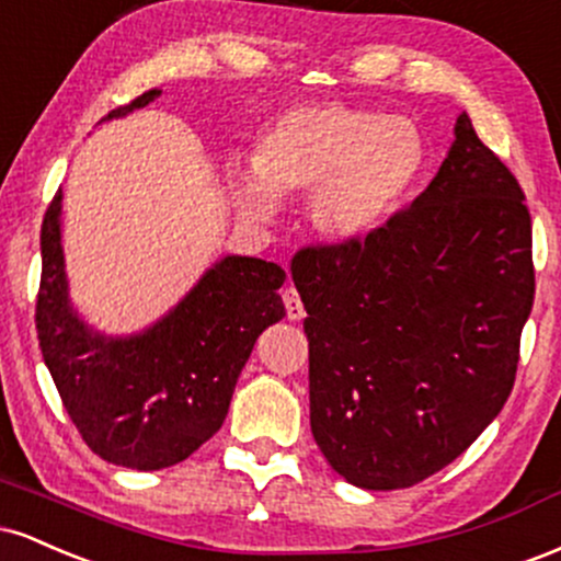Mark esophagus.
<instances>
[{
  "instance_id": "34e87169",
  "label": "esophagus",
  "mask_w": 561,
  "mask_h": 561,
  "mask_svg": "<svg viewBox=\"0 0 561 561\" xmlns=\"http://www.w3.org/2000/svg\"><path fill=\"white\" fill-rule=\"evenodd\" d=\"M282 300H285L287 319H289V321H300L302 317H306V308H302V300H300L298 289H295V287H285V293H282Z\"/></svg>"
}]
</instances>
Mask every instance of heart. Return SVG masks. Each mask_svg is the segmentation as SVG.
Masks as SVG:
<instances>
[{
  "label": "heart",
  "mask_w": 561,
  "mask_h": 561,
  "mask_svg": "<svg viewBox=\"0 0 561 561\" xmlns=\"http://www.w3.org/2000/svg\"><path fill=\"white\" fill-rule=\"evenodd\" d=\"M430 145L409 115L345 102L289 107L253 150V173H234L231 195L250 218L274 214V197H308V221L332 242L382 227L427 171Z\"/></svg>",
  "instance_id": "heart-1"
}]
</instances>
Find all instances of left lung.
Returning <instances> with one entry per match:
<instances>
[{"label": "left lung", "instance_id": "8db88e82", "mask_svg": "<svg viewBox=\"0 0 561 561\" xmlns=\"http://www.w3.org/2000/svg\"><path fill=\"white\" fill-rule=\"evenodd\" d=\"M454 134L409 208L362 240L293 259L313 440L366 491L448 467L499 416L517 375L536 298L530 210L467 113Z\"/></svg>", "mask_w": 561, "mask_h": 561}]
</instances>
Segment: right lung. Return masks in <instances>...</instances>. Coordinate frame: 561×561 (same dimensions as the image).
Listing matches in <instances>:
<instances>
[{
  "label": "right lung",
  "instance_id": "add662e5",
  "mask_svg": "<svg viewBox=\"0 0 561 561\" xmlns=\"http://www.w3.org/2000/svg\"><path fill=\"white\" fill-rule=\"evenodd\" d=\"M150 89L102 121L150 105ZM57 192L42 224L36 332L70 422L105 461L165 469L210 440L227 420L231 392L259 334L285 317L276 289L285 268L227 255L173 311L131 337L83 324L68 300Z\"/></svg>",
  "mask_w": 561,
  "mask_h": 561
}]
</instances>
